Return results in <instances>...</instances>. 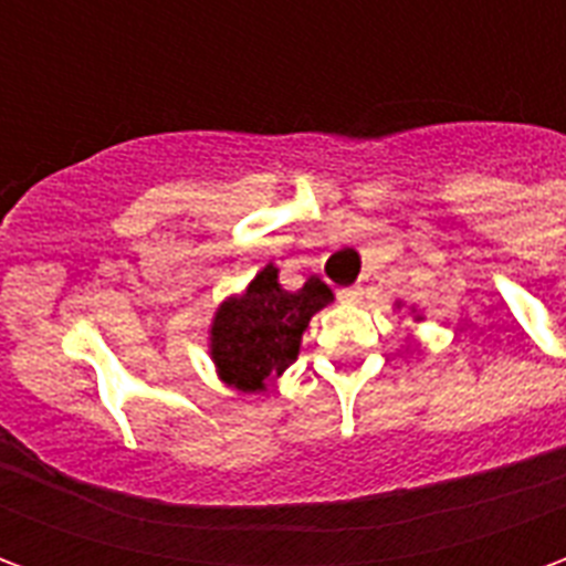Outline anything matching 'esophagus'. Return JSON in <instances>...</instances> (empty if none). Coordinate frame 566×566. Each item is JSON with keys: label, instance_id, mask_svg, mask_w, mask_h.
Instances as JSON below:
<instances>
[{"label": "esophagus", "instance_id": "esophagus-1", "mask_svg": "<svg viewBox=\"0 0 566 566\" xmlns=\"http://www.w3.org/2000/svg\"><path fill=\"white\" fill-rule=\"evenodd\" d=\"M339 296H343L345 303H360V300H364V287H343V291H339Z\"/></svg>", "mask_w": 566, "mask_h": 566}]
</instances>
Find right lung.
<instances>
[{"label": "right lung", "instance_id": "add662e5", "mask_svg": "<svg viewBox=\"0 0 566 566\" xmlns=\"http://www.w3.org/2000/svg\"><path fill=\"white\" fill-rule=\"evenodd\" d=\"M327 303H333V291L321 279L312 275L300 291H284L279 270L266 263L211 318L209 352L223 385L242 394L266 391V381L294 364L308 321Z\"/></svg>", "mask_w": 566, "mask_h": 566}]
</instances>
